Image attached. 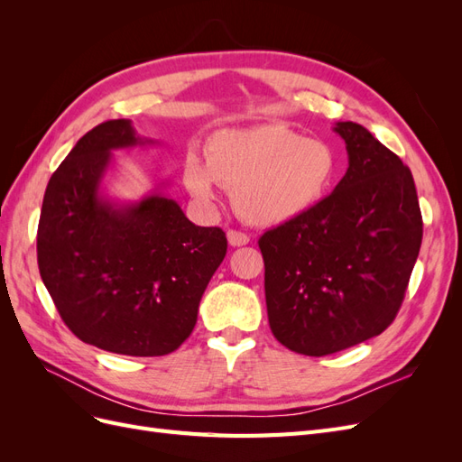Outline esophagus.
Masks as SVG:
<instances>
[{
  "label": "esophagus",
  "mask_w": 462,
  "mask_h": 462,
  "mask_svg": "<svg viewBox=\"0 0 462 462\" xmlns=\"http://www.w3.org/2000/svg\"><path fill=\"white\" fill-rule=\"evenodd\" d=\"M227 241L231 246H245L250 243V236L243 231H236V229H229L227 231Z\"/></svg>",
  "instance_id": "34e87169"
}]
</instances>
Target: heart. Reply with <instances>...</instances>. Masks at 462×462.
<instances>
[{"mask_svg":"<svg viewBox=\"0 0 462 462\" xmlns=\"http://www.w3.org/2000/svg\"><path fill=\"white\" fill-rule=\"evenodd\" d=\"M337 170L328 143L270 123L209 136L206 158L199 152L185 158L183 179L200 204H212L221 185L233 190L245 221L273 227L312 212L333 189Z\"/></svg>","mask_w":462,"mask_h":462,"instance_id":"heart-1","label":"heart"}]
</instances>
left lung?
<instances>
[{"label": "left lung", "instance_id": "left-lung-1", "mask_svg": "<svg viewBox=\"0 0 462 462\" xmlns=\"http://www.w3.org/2000/svg\"><path fill=\"white\" fill-rule=\"evenodd\" d=\"M348 170L312 212L265 231L268 319L275 339L306 356L345 351L395 319L422 245L412 173L353 121L335 125Z\"/></svg>", "mask_w": 462, "mask_h": 462}]
</instances>
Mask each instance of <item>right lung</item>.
<instances>
[{
	"label": "right lung",
	"instance_id": "1",
	"mask_svg": "<svg viewBox=\"0 0 462 462\" xmlns=\"http://www.w3.org/2000/svg\"><path fill=\"white\" fill-rule=\"evenodd\" d=\"M152 143V141H148ZM144 144L129 119L88 131L51 175L38 223V268L80 341L129 356H163L197 324L226 233L199 227L153 192L117 206L100 194L111 150Z\"/></svg>",
	"mask_w": 462,
	"mask_h": 462
}]
</instances>
